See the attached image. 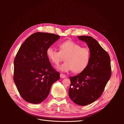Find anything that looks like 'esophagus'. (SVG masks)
<instances>
[{"mask_svg": "<svg viewBox=\"0 0 124 124\" xmlns=\"http://www.w3.org/2000/svg\"><path fill=\"white\" fill-rule=\"evenodd\" d=\"M60 77H61V78H64L66 77V76H65V74H63L62 73H61V74H60Z\"/></svg>", "mask_w": 124, "mask_h": 124, "instance_id": "esophagus-1", "label": "esophagus"}]
</instances>
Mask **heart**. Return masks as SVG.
Instances as JSON below:
<instances>
[{
	"mask_svg": "<svg viewBox=\"0 0 124 124\" xmlns=\"http://www.w3.org/2000/svg\"><path fill=\"white\" fill-rule=\"evenodd\" d=\"M59 51L53 47H48L46 55L55 65H58L63 57L65 62L58 67L63 72L73 70L75 73H80L87 68L91 59V51L88 47H82L80 44L71 40L66 41L59 44Z\"/></svg>",
	"mask_w": 124,
	"mask_h": 124,
	"instance_id": "1",
	"label": "heart"
}]
</instances>
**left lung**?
I'll use <instances>...</instances> for the list:
<instances>
[{
  "instance_id": "8db88e82",
  "label": "left lung",
  "mask_w": 124,
  "mask_h": 124,
  "mask_svg": "<svg viewBox=\"0 0 124 124\" xmlns=\"http://www.w3.org/2000/svg\"><path fill=\"white\" fill-rule=\"evenodd\" d=\"M87 43L91 59L87 68L77 76L70 77V98L80 106L89 104L102 95L111 76L109 55L96 39L86 36L78 37Z\"/></svg>"
}]
</instances>
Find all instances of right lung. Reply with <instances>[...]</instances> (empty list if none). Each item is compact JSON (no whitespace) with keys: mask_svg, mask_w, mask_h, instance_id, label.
<instances>
[{"mask_svg":"<svg viewBox=\"0 0 124 124\" xmlns=\"http://www.w3.org/2000/svg\"><path fill=\"white\" fill-rule=\"evenodd\" d=\"M60 36L53 33H33L22 44L14 61L13 80L20 95L28 102H42L51 86L60 78L46 51Z\"/></svg>","mask_w":124,"mask_h":124,"instance_id":"add662e5","label":"right lung"}]
</instances>
